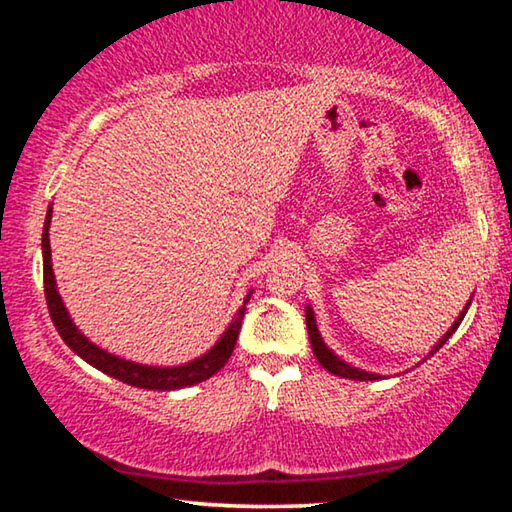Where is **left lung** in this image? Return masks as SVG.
I'll use <instances>...</instances> for the list:
<instances>
[{
  "label": "left lung",
  "instance_id": "left-lung-1",
  "mask_svg": "<svg viewBox=\"0 0 512 512\" xmlns=\"http://www.w3.org/2000/svg\"><path fill=\"white\" fill-rule=\"evenodd\" d=\"M470 302H472V300H470ZM470 302H467L465 309L461 311V316H458V318L454 320V325L447 329V334L443 336V339H440L436 345H433L431 352H429V357H431V354H436L440 348H443V345L449 341V336H452V334L456 332V327L461 325V320H463V318H465V314H467V307H470ZM305 318H307V329H309L311 350H314L316 359L320 361V366H323L325 370L332 372V375H336V377H343V379H354V381H375V379H379V375H375V372H366V370H361V368H354V366H350V363H345L341 357H336V354L327 348L325 341H323V336H320L318 327H316L314 309H311L309 305L305 307Z\"/></svg>",
  "mask_w": 512,
  "mask_h": 512
}]
</instances>
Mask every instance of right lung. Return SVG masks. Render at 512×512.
Wrapping results in <instances>:
<instances>
[{
    "instance_id": "add662e5",
    "label": "right lung",
    "mask_w": 512,
    "mask_h": 512,
    "mask_svg": "<svg viewBox=\"0 0 512 512\" xmlns=\"http://www.w3.org/2000/svg\"><path fill=\"white\" fill-rule=\"evenodd\" d=\"M51 205L47 210V219H45V228H42V273H45V298H47V307H49V316L54 320V325L58 329L60 339H63L69 348H72L83 361H88L90 366H94L106 375L115 377L119 381H124L128 386H137V388H146V391H178V388L185 386H194L201 384V381L210 379L216 375L225 363H228L232 350L237 345V336L241 329V320H244V311L253 291L244 298V305L239 307V311L232 318V323L225 329L223 336L214 343L212 350H207L201 357L183 363V366H144V363H135V361H126L117 357V354H110L106 350H101L99 345H94L88 336H85L79 327L74 325V320L69 318L65 302L60 300V293L56 289V277H54V268H51V246H49V223H51Z\"/></svg>"
}]
</instances>
